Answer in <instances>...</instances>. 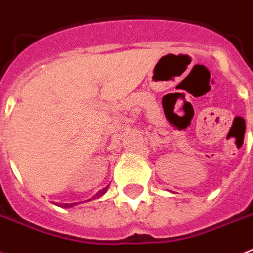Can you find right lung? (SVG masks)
<instances>
[{
  "instance_id": "1",
  "label": "right lung",
  "mask_w": 253,
  "mask_h": 253,
  "mask_svg": "<svg viewBox=\"0 0 253 253\" xmlns=\"http://www.w3.org/2000/svg\"><path fill=\"white\" fill-rule=\"evenodd\" d=\"M106 189L107 188L102 189V190H99V192L97 193V194H95V197H97V198H99V197H101V196H103V193L106 192ZM73 205H76V204H61L60 206H61V208H71V206H73Z\"/></svg>"
}]
</instances>
